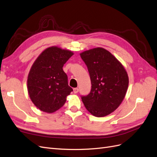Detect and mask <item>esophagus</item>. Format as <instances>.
<instances>
[{
    "instance_id": "obj_1",
    "label": "esophagus",
    "mask_w": 157,
    "mask_h": 157,
    "mask_svg": "<svg viewBox=\"0 0 157 157\" xmlns=\"http://www.w3.org/2000/svg\"><path fill=\"white\" fill-rule=\"evenodd\" d=\"M79 92V89L78 88H74V93H78Z\"/></svg>"
}]
</instances>
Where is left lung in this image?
I'll return each instance as SVG.
<instances>
[{
	"mask_svg": "<svg viewBox=\"0 0 157 157\" xmlns=\"http://www.w3.org/2000/svg\"><path fill=\"white\" fill-rule=\"evenodd\" d=\"M87 66L91 90L82 100L95 117H104L117 109L123 100L128 77L123 66L107 50L97 48L80 53Z\"/></svg>",
	"mask_w": 157,
	"mask_h": 157,
	"instance_id": "left-lung-1",
	"label": "left lung"
}]
</instances>
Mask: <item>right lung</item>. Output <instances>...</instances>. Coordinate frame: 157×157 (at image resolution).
<instances>
[{"instance_id": "add662e5", "label": "right lung", "mask_w": 157, "mask_h": 157, "mask_svg": "<svg viewBox=\"0 0 157 157\" xmlns=\"http://www.w3.org/2000/svg\"><path fill=\"white\" fill-rule=\"evenodd\" d=\"M73 54L68 50L50 47L45 49L33 64L27 79L28 92L33 104L42 112H56L73 91L63 69Z\"/></svg>"}]
</instances>
